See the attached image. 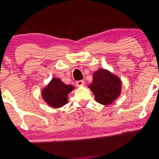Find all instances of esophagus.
<instances>
[{
  "label": "esophagus",
  "instance_id": "obj_1",
  "mask_svg": "<svg viewBox=\"0 0 159 159\" xmlns=\"http://www.w3.org/2000/svg\"><path fill=\"white\" fill-rule=\"evenodd\" d=\"M75 84L78 87H81V86L84 84V80H79V81H77L75 82Z\"/></svg>",
  "mask_w": 159,
  "mask_h": 159
}]
</instances>
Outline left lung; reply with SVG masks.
<instances>
[{"label":"left lung","instance_id":"left-lung-1","mask_svg":"<svg viewBox=\"0 0 159 159\" xmlns=\"http://www.w3.org/2000/svg\"><path fill=\"white\" fill-rule=\"evenodd\" d=\"M89 88L94 93L95 101L101 104H110L119 96L121 83L120 79L107 70H99L93 75Z\"/></svg>","mask_w":159,"mask_h":159}]
</instances>
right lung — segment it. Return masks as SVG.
I'll use <instances>...</instances> for the list:
<instances>
[{
    "label": "right lung",
    "mask_w": 159,
    "mask_h": 159,
    "mask_svg": "<svg viewBox=\"0 0 159 159\" xmlns=\"http://www.w3.org/2000/svg\"><path fill=\"white\" fill-rule=\"evenodd\" d=\"M74 87L64 84L58 78H53L42 92L43 100L52 107H61L67 103L68 93Z\"/></svg>",
    "instance_id": "1"
}]
</instances>
